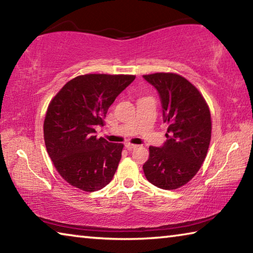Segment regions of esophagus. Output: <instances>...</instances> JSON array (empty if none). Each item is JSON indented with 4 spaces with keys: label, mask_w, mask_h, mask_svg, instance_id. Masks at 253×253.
I'll return each instance as SVG.
<instances>
[{
    "label": "esophagus",
    "mask_w": 253,
    "mask_h": 253,
    "mask_svg": "<svg viewBox=\"0 0 253 253\" xmlns=\"http://www.w3.org/2000/svg\"><path fill=\"white\" fill-rule=\"evenodd\" d=\"M126 148L128 149V151H131V149H135V148H137L138 147V145H136V144H130V143H126Z\"/></svg>",
    "instance_id": "obj_1"
}]
</instances>
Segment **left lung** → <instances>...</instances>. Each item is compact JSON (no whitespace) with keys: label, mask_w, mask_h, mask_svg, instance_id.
<instances>
[{"label":"left lung","mask_w":253,"mask_h":253,"mask_svg":"<svg viewBox=\"0 0 253 253\" xmlns=\"http://www.w3.org/2000/svg\"><path fill=\"white\" fill-rule=\"evenodd\" d=\"M143 77L160 93L163 121L168 124L164 146L149 147L145 176L163 190H176L195 176L207 157L211 113L202 93L184 77L172 72Z\"/></svg>","instance_id":"obj_1"}]
</instances>
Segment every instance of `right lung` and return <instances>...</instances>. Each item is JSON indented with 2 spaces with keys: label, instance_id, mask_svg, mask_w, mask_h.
<instances>
[{
  "label": "right lung",
  "instance_id": "right-lung-1",
  "mask_svg": "<svg viewBox=\"0 0 253 253\" xmlns=\"http://www.w3.org/2000/svg\"><path fill=\"white\" fill-rule=\"evenodd\" d=\"M134 79L132 75L78 76L50 101L43 123L46 152L70 185L95 192L113 179L124 145L97 138L95 128L105 125L110 105Z\"/></svg>",
  "mask_w": 253,
  "mask_h": 253
}]
</instances>
